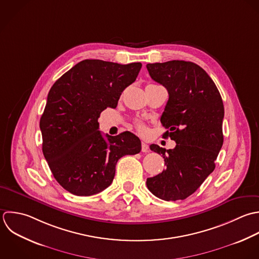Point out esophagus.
Here are the masks:
<instances>
[{"mask_svg":"<svg viewBox=\"0 0 259 259\" xmlns=\"http://www.w3.org/2000/svg\"><path fill=\"white\" fill-rule=\"evenodd\" d=\"M148 150H149L148 145H147L145 142H142V143H141V151H142V152H148Z\"/></svg>","mask_w":259,"mask_h":259,"instance_id":"34e87169","label":"esophagus"}]
</instances>
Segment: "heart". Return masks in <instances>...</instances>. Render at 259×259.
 Masks as SVG:
<instances>
[{"mask_svg": "<svg viewBox=\"0 0 259 259\" xmlns=\"http://www.w3.org/2000/svg\"><path fill=\"white\" fill-rule=\"evenodd\" d=\"M136 126H137V129H138L141 133L146 132V127H145L144 124H142L141 122H137V123H136Z\"/></svg>", "mask_w": 259, "mask_h": 259, "instance_id": "obj_1", "label": "heart"}]
</instances>
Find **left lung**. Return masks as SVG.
<instances>
[{"label": "left lung", "instance_id": "8db88e82", "mask_svg": "<svg viewBox=\"0 0 259 259\" xmlns=\"http://www.w3.org/2000/svg\"><path fill=\"white\" fill-rule=\"evenodd\" d=\"M151 78L168 92L161 115L163 136L177 145L150 149L164 158L165 169L146 181L148 190L164 201L185 200L194 194L215 169L223 145L224 105L209 74L198 64L185 60L148 63Z\"/></svg>", "mask_w": 259, "mask_h": 259}]
</instances>
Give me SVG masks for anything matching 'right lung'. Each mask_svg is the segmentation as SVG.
I'll return each instance as SVG.
<instances>
[{"instance_id": "1", "label": "right lung", "mask_w": 259, "mask_h": 259, "mask_svg": "<svg viewBox=\"0 0 259 259\" xmlns=\"http://www.w3.org/2000/svg\"><path fill=\"white\" fill-rule=\"evenodd\" d=\"M141 66L84 59L51 87L40 119L42 151L54 179L70 194L104 191L114 180L117 161L140 152V139L129 131L104 138L98 119L108 107H117Z\"/></svg>"}]
</instances>
